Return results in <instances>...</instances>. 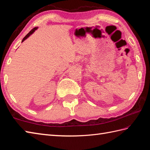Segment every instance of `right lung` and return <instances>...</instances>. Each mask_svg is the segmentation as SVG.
<instances>
[{
	"label": "right lung",
	"instance_id": "add662e5",
	"mask_svg": "<svg viewBox=\"0 0 150 150\" xmlns=\"http://www.w3.org/2000/svg\"><path fill=\"white\" fill-rule=\"evenodd\" d=\"M37 28H38L37 27H35V28H33V29H32V30H31V31H30V32H29V33H28V34L26 35V36H25V37H24V39H22V42H23V41H24V40H26V39H27V38H28V37H30V36L31 35V34H32V33H33L34 32V31H35V30H36L37 29Z\"/></svg>",
	"mask_w": 150,
	"mask_h": 150
}]
</instances>
